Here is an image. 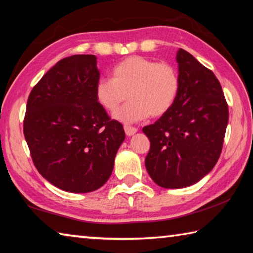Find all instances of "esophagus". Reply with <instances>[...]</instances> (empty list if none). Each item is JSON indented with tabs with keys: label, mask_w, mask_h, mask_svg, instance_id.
Instances as JSON below:
<instances>
[{
	"label": "esophagus",
	"mask_w": 253,
	"mask_h": 253,
	"mask_svg": "<svg viewBox=\"0 0 253 253\" xmlns=\"http://www.w3.org/2000/svg\"><path fill=\"white\" fill-rule=\"evenodd\" d=\"M124 129H125V133L127 136H133L134 134L137 133V128L131 126H124Z\"/></svg>",
	"instance_id": "obj_1"
}]
</instances>
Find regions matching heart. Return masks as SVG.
I'll return each instance as SVG.
<instances>
[{
	"label": "heart",
	"instance_id": "b5f03b06",
	"mask_svg": "<svg viewBox=\"0 0 253 253\" xmlns=\"http://www.w3.org/2000/svg\"><path fill=\"white\" fill-rule=\"evenodd\" d=\"M180 91L179 72L173 64L158 63L142 56H129L112 69V79L102 78L95 84V99L107 111L124 124L142 122L148 116L166 115L177 101Z\"/></svg>",
	"mask_w": 253,
	"mask_h": 253
}]
</instances>
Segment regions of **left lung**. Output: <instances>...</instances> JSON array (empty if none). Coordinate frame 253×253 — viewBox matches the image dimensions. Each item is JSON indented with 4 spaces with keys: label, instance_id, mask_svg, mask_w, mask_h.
Instances as JSON below:
<instances>
[{
    "label": "left lung",
    "instance_id": "1",
    "mask_svg": "<svg viewBox=\"0 0 253 253\" xmlns=\"http://www.w3.org/2000/svg\"><path fill=\"white\" fill-rule=\"evenodd\" d=\"M180 91L173 107L143 128L151 147L145 167L162 188L198 182L213 170L222 152L228 107L215 74L184 49L177 51Z\"/></svg>",
    "mask_w": 253,
    "mask_h": 253
}]
</instances>
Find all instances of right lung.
I'll return each instance as SVG.
<instances>
[{
  "label": "right lung",
  "instance_id": "obj_1",
  "mask_svg": "<svg viewBox=\"0 0 253 253\" xmlns=\"http://www.w3.org/2000/svg\"><path fill=\"white\" fill-rule=\"evenodd\" d=\"M100 79L94 55L56 63L31 90L23 134L39 173L69 192H91L107 182L125 139L95 99Z\"/></svg>",
  "mask_w": 253,
  "mask_h": 253
}]
</instances>
